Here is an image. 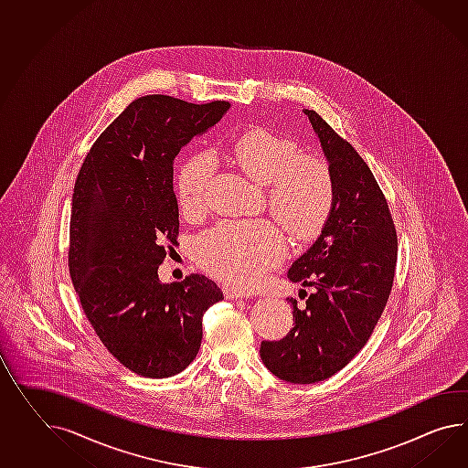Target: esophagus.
I'll return each instance as SVG.
<instances>
[{
	"instance_id": "obj_1",
	"label": "esophagus",
	"mask_w": 468,
	"mask_h": 468,
	"mask_svg": "<svg viewBox=\"0 0 468 468\" xmlns=\"http://www.w3.org/2000/svg\"><path fill=\"white\" fill-rule=\"evenodd\" d=\"M222 292H224V295H226L228 299H250V297H251V293L242 292L239 288L224 287L222 288Z\"/></svg>"
}]
</instances>
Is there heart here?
Returning a JSON list of instances; mask_svg holds the SVG:
<instances>
[{
    "label": "heart",
    "instance_id": "b5f03b06",
    "mask_svg": "<svg viewBox=\"0 0 468 468\" xmlns=\"http://www.w3.org/2000/svg\"><path fill=\"white\" fill-rule=\"evenodd\" d=\"M229 157L266 188L270 214L295 239H314L335 205V178L323 157L303 154L299 143L266 129L239 135ZM217 171L216 154L202 151L181 166L176 192L183 214L198 216ZM195 260L229 285L254 287L287 252L283 230L270 220H224L195 239Z\"/></svg>",
    "mask_w": 468,
    "mask_h": 468
}]
</instances>
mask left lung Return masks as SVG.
Masks as SVG:
<instances>
[{
  "instance_id": "obj_1",
  "label": "left lung",
  "mask_w": 468,
  "mask_h": 468,
  "mask_svg": "<svg viewBox=\"0 0 468 468\" xmlns=\"http://www.w3.org/2000/svg\"><path fill=\"white\" fill-rule=\"evenodd\" d=\"M335 178V205L321 236L288 270L314 292L283 339L263 341L264 367L290 384H315L367 345L390 295L397 232L384 193L355 147L314 110H303ZM307 295L305 290H300Z\"/></svg>"
}]
</instances>
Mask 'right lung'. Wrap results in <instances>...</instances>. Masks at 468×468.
<instances>
[{
  "mask_svg": "<svg viewBox=\"0 0 468 468\" xmlns=\"http://www.w3.org/2000/svg\"><path fill=\"white\" fill-rule=\"evenodd\" d=\"M229 107L137 98L96 139L74 183L72 285L100 341L143 377L185 370L202 345L205 311L224 299L207 276L161 283L157 268L180 229L173 161Z\"/></svg>",
  "mask_w": 468,
  "mask_h": 468,
  "instance_id": "1",
  "label": "right lung"
}]
</instances>
